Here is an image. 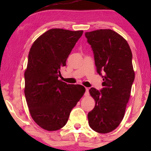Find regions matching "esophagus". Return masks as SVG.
<instances>
[{"label":"esophagus","instance_id":"1","mask_svg":"<svg viewBox=\"0 0 151 151\" xmlns=\"http://www.w3.org/2000/svg\"><path fill=\"white\" fill-rule=\"evenodd\" d=\"M85 89H86V91H85V94H84V95H85L86 96H88V94H89V92H88V88H86Z\"/></svg>","mask_w":151,"mask_h":151}]
</instances>
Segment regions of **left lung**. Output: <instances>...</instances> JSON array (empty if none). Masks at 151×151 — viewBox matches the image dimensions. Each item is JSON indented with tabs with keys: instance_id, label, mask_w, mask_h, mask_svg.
Listing matches in <instances>:
<instances>
[{
	"instance_id": "obj_1",
	"label": "left lung",
	"mask_w": 151,
	"mask_h": 151,
	"mask_svg": "<svg viewBox=\"0 0 151 151\" xmlns=\"http://www.w3.org/2000/svg\"><path fill=\"white\" fill-rule=\"evenodd\" d=\"M85 36L97 72L104 81L100 91L93 87L89 90L96 105L88 113V124L98 133H107L116 129L124 116L135 79L133 55L127 41L114 31L98 29L86 32Z\"/></svg>"
}]
</instances>
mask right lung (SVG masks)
Instances as JSON below:
<instances>
[{
	"label": "right lung",
	"mask_w": 151,
	"mask_h": 151,
	"mask_svg": "<svg viewBox=\"0 0 151 151\" xmlns=\"http://www.w3.org/2000/svg\"><path fill=\"white\" fill-rule=\"evenodd\" d=\"M83 31L51 29L31 47L24 72V95L35 122L47 131H57L67 124L72 109L85 92L80 84L58 80L71 51Z\"/></svg>",
	"instance_id": "right-lung-1"
}]
</instances>
